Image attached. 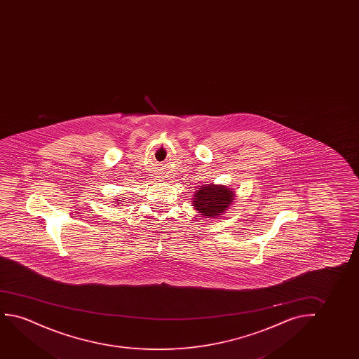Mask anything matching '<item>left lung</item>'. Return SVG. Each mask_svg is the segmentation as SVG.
<instances>
[{
    "instance_id": "left-lung-1",
    "label": "left lung",
    "mask_w": 359,
    "mask_h": 359,
    "mask_svg": "<svg viewBox=\"0 0 359 359\" xmlns=\"http://www.w3.org/2000/svg\"><path fill=\"white\" fill-rule=\"evenodd\" d=\"M236 194L224 185L207 184L197 189L192 197V206L198 211L201 217L216 218L221 217L226 208L234 201Z\"/></svg>"
}]
</instances>
